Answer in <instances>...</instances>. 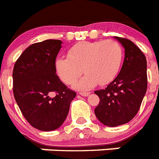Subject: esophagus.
<instances>
[{
	"label": "esophagus",
	"instance_id": "34e87169",
	"mask_svg": "<svg viewBox=\"0 0 159 159\" xmlns=\"http://www.w3.org/2000/svg\"><path fill=\"white\" fill-rule=\"evenodd\" d=\"M80 94L81 96H84V97H87V96H89V92H80Z\"/></svg>",
	"mask_w": 159,
	"mask_h": 159
}]
</instances>
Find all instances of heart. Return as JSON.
<instances>
[{
    "label": "heart",
    "instance_id": "1",
    "mask_svg": "<svg viewBox=\"0 0 159 159\" xmlns=\"http://www.w3.org/2000/svg\"><path fill=\"white\" fill-rule=\"evenodd\" d=\"M68 57L56 61V70L65 84L71 85L80 77L82 69L86 75L75 84L76 89H90L99 84H107L120 70L123 59L122 47L117 41L80 42L70 48Z\"/></svg>",
    "mask_w": 159,
    "mask_h": 159
}]
</instances>
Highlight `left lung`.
I'll use <instances>...</instances> for the list:
<instances>
[{
	"label": "left lung",
	"instance_id": "1",
	"mask_svg": "<svg viewBox=\"0 0 159 159\" xmlns=\"http://www.w3.org/2000/svg\"><path fill=\"white\" fill-rule=\"evenodd\" d=\"M125 48V59L120 73L106 89L95 91L99 103L94 109L97 118L107 126L129 122L135 116L147 90L145 56L134 43L115 37Z\"/></svg>",
	"mask_w": 159,
	"mask_h": 159
}]
</instances>
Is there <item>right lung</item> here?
<instances>
[{
  "mask_svg": "<svg viewBox=\"0 0 159 159\" xmlns=\"http://www.w3.org/2000/svg\"><path fill=\"white\" fill-rule=\"evenodd\" d=\"M61 43L48 39L32 44L14 66L15 101L28 122L43 131L54 130L63 124L76 96L56 74V58ZM52 92L55 93L54 97H50Z\"/></svg>",
  "mask_w": 159,
  "mask_h": 159,
  "instance_id": "add662e5",
  "label": "right lung"
}]
</instances>
